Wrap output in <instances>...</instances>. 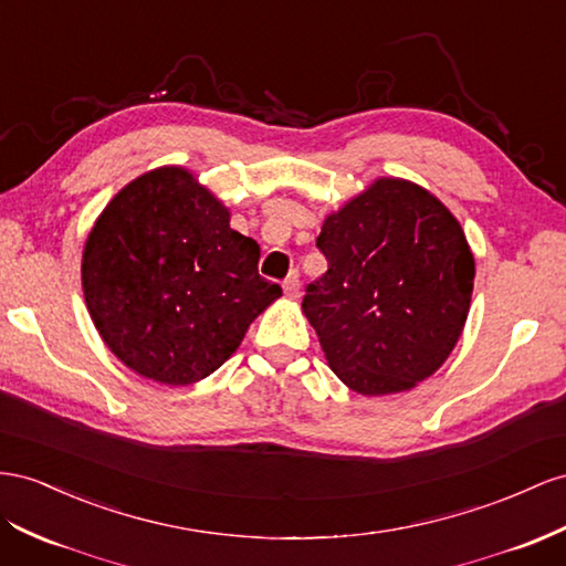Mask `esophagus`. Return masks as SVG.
I'll use <instances>...</instances> for the list:
<instances>
[{
    "label": "esophagus",
    "instance_id": "1",
    "mask_svg": "<svg viewBox=\"0 0 566 566\" xmlns=\"http://www.w3.org/2000/svg\"><path fill=\"white\" fill-rule=\"evenodd\" d=\"M283 290L290 300L300 297V273L297 271H290V276L283 281Z\"/></svg>",
    "mask_w": 566,
    "mask_h": 566
}]
</instances>
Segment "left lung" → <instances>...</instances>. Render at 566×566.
Segmentation results:
<instances>
[{
	"instance_id": "left-lung-1",
	"label": "left lung",
	"mask_w": 566,
	"mask_h": 566,
	"mask_svg": "<svg viewBox=\"0 0 566 566\" xmlns=\"http://www.w3.org/2000/svg\"><path fill=\"white\" fill-rule=\"evenodd\" d=\"M328 271L302 312L333 374L366 397L433 376L464 331L473 254L450 209L417 182L378 178L326 217Z\"/></svg>"
}]
</instances>
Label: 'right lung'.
Here are the masks:
<instances>
[{
	"label": "right lung",
	"instance_id": "1",
	"mask_svg": "<svg viewBox=\"0 0 566 566\" xmlns=\"http://www.w3.org/2000/svg\"><path fill=\"white\" fill-rule=\"evenodd\" d=\"M259 245L180 166L130 180L83 250V295L106 347L143 378L190 386L231 357L281 297L259 276Z\"/></svg>",
	"mask_w": 566,
	"mask_h": 566
}]
</instances>
